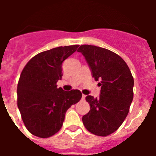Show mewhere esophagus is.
I'll use <instances>...</instances> for the list:
<instances>
[{
	"label": "esophagus",
	"mask_w": 156,
	"mask_h": 156,
	"mask_svg": "<svg viewBox=\"0 0 156 156\" xmlns=\"http://www.w3.org/2000/svg\"><path fill=\"white\" fill-rule=\"evenodd\" d=\"M85 98H86V95L83 94V95H82V99H83V100H84Z\"/></svg>",
	"instance_id": "obj_1"
}]
</instances>
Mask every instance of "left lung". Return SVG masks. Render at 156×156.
Segmentation results:
<instances>
[{
	"instance_id": "obj_1",
	"label": "left lung",
	"mask_w": 156,
	"mask_h": 156,
	"mask_svg": "<svg viewBox=\"0 0 156 156\" xmlns=\"http://www.w3.org/2000/svg\"><path fill=\"white\" fill-rule=\"evenodd\" d=\"M77 51L84 56L92 77L101 86L99 98L86 97L90 109L82 121L88 131L105 137L126 119L133 98V78L124 60L108 49L84 44Z\"/></svg>"
}]
</instances>
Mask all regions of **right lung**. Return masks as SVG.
Masks as SVG:
<instances>
[{
    "label": "right lung",
    "instance_id": "add662e5",
    "mask_svg": "<svg viewBox=\"0 0 156 156\" xmlns=\"http://www.w3.org/2000/svg\"><path fill=\"white\" fill-rule=\"evenodd\" d=\"M79 45L58 47L32 58L24 67L17 87V104L29 131L47 138L59 131L66 111L82 98L79 90L57 87L62 76V64Z\"/></svg>",
    "mask_w": 156,
    "mask_h": 156
}]
</instances>
